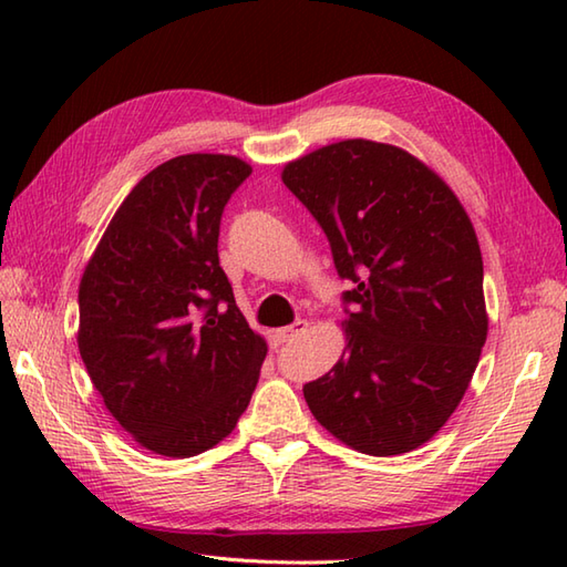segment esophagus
<instances>
[{
	"label": "esophagus",
	"instance_id": "34e87169",
	"mask_svg": "<svg viewBox=\"0 0 567 567\" xmlns=\"http://www.w3.org/2000/svg\"><path fill=\"white\" fill-rule=\"evenodd\" d=\"M307 327H309V323H307L305 319H297L295 323H290V327H282V329H277V336H280L282 341H295L297 336H302V333L307 331Z\"/></svg>",
	"mask_w": 567,
	"mask_h": 567
}]
</instances>
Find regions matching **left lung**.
Segmentation results:
<instances>
[{"mask_svg":"<svg viewBox=\"0 0 567 567\" xmlns=\"http://www.w3.org/2000/svg\"><path fill=\"white\" fill-rule=\"evenodd\" d=\"M282 183L329 238L346 348L305 384L319 424L368 455L424 445L461 404L487 341L473 221L429 165L348 138L285 165Z\"/></svg>","mask_w":567,"mask_h":567,"instance_id":"obj_1","label":"left lung"}]
</instances>
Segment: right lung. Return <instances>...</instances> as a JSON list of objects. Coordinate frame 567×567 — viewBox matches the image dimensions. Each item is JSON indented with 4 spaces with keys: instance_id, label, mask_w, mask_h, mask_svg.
Wrapping results in <instances>:
<instances>
[{
    "instance_id": "obj_1",
    "label": "right lung",
    "mask_w": 567,
    "mask_h": 567,
    "mask_svg": "<svg viewBox=\"0 0 567 567\" xmlns=\"http://www.w3.org/2000/svg\"><path fill=\"white\" fill-rule=\"evenodd\" d=\"M236 155L189 153L128 192L80 280L78 348L104 406L143 449L189 457L236 429L268 343L219 265Z\"/></svg>"
}]
</instances>
